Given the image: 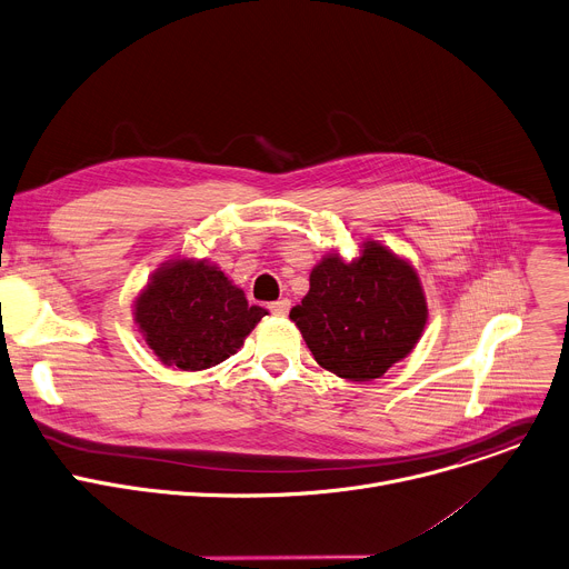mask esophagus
Returning <instances> with one entry per match:
<instances>
[{
    "mask_svg": "<svg viewBox=\"0 0 569 569\" xmlns=\"http://www.w3.org/2000/svg\"><path fill=\"white\" fill-rule=\"evenodd\" d=\"M289 307H291L289 298H280V300H276V302H271V305H269L271 313H276V317H287V313H289Z\"/></svg>",
    "mask_w": 569,
    "mask_h": 569,
    "instance_id": "esophagus-1",
    "label": "esophagus"
}]
</instances>
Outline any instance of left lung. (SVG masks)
I'll list each match as a JSON object with an SVG mask.
<instances>
[{
  "instance_id": "obj_1",
  "label": "left lung",
  "mask_w": 569,
  "mask_h": 569,
  "mask_svg": "<svg viewBox=\"0 0 569 569\" xmlns=\"http://www.w3.org/2000/svg\"><path fill=\"white\" fill-rule=\"evenodd\" d=\"M346 262L330 252L309 273V291L289 311L313 359L350 382H370L405 359L427 323L416 269L375 239Z\"/></svg>"
}]
</instances>
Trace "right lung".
Returning a JSON list of instances; mask_svg holds the SVG:
<instances>
[{"mask_svg":"<svg viewBox=\"0 0 569 569\" xmlns=\"http://www.w3.org/2000/svg\"><path fill=\"white\" fill-rule=\"evenodd\" d=\"M267 309L252 305L208 260H169L140 291L136 323L156 357L180 370H203L234 355Z\"/></svg>","mask_w":569,"mask_h":569,"instance_id":"obj_1","label":"right lung"}]
</instances>
